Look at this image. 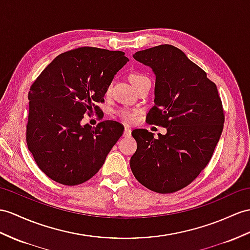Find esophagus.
I'll list each match as a JSON object with an SVG mask.
<instances>
[{
	"instance_id": "esophagus-1",
	"label": "esophagus",
	"mask_w": 250,
	"mask_h": 250,
	"mask_svg": "<svg viewBox=\"0 0 250 250\" xmlns=\"http://www.w3.org/2000/svg\"><path fill=\"white\" fill-rule=\"evenodd\" d=\"M123 136H124V137H130V136H131V129L129 128V127H127V126L125 127Z\"/></svg>"
}]
</instances>
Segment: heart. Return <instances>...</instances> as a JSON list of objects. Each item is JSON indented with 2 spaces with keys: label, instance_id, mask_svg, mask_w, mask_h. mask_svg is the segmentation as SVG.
<instances>
[{
  "label": "heart",
  "instance_id": "1",
  "mask_svg": "<svg viewBox=\"0 0 250 250\" xmlns=\"http://www.w3.org/2000/svg\"><path fill=\"white\" fill-rule=\"evenodd\" d=\"M147 79H148V77H146L145 75L141 74V73H138V72L131 73L129 76V81H130L132 86H135V84H137L138 83H141L143 81H147ZM108 89H110V87H108ZM118 114H119V117L122 120H124L125 122H132L133 120H135V113H133V111L129 110V109L122 108L118 111Z\"/></svg>",
  "mask_w": 250,
  "mask_h": 250
}]
</instances>
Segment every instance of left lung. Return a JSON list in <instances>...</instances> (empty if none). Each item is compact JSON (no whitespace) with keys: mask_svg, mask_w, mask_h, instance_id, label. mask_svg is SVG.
I'll use <instances>...</instances> for the list:
<instances>
[{"mask_svg":"<svg viewBox=\"0 0 250 250\" xmlns=\"http://www.w3.org/2000/svg\"><path fill=\"white\" fill-rule=\"evenodd\" d=\"M156 76L149 124L166 135L135 129L138 147L130 158L136 179L149 190L167 194L190 185L209 163L224 127L217 88L204 70L179 48L162 44L133 54Z\"/></svg>","mask_w":250,"mask_h":250,"instance_id":"obj_1","label":"left lung"}]
</instances>
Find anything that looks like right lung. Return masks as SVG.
I'll return each instance as SVG.
<instances>
[{
  "label": "right lung",
  "mask_w": 250,
  "mask_h": 250,
  "mask_svg": "<svg viewBox=\"0 0 250 250\" xmlns=\"http://www.w3.org/2000/svg\"><path fill=\"white\" fill-rule=\"evenodd\" d=\"M129 62L123 52L79 47L58 55L28 92L26 142L47 177L65 186L89 180L100 171L123 135L119 122L82 125L86 112L100 111L114 75Z\"/></svg>",
  "instance_id": "add662e5"
}]
</instances>
